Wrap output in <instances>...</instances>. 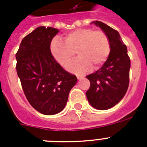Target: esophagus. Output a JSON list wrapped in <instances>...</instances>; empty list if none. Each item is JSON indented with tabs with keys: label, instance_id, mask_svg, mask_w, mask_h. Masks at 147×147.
<instances>
[{
	"label": "esophagus",
	"instance_id": "obj_1",
	"mask_svg": "<svg viewBox=\"0 0 147 147\" xmlns=\"http://www.w3.org/2000/svg\"><path fill=\"white\" fill-rule=\"evenodd\" d=\"M76 77H77L78 80H82V79H83L85 76H82V75H76Z\"/></svg>",
	"mask_w": 147,
	"mask_h": 147
}]
</instances>
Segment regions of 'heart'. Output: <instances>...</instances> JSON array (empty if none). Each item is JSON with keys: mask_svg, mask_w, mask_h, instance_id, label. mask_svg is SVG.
Returning a JSON list of instances; mask_svg holds the SVG:
<instances>
[{"mask_svg": "<svg viewBox=\"0 0 147 147\" xmlns=\"http://www.w3.org/2000/svg\"><path fill=\"white\" fill-rule=\"evenodd\" d=\"M64 41L55 38L50 49L55 60L62 67L67 65L75 56L80 57L67 66L70 71L83 74L91 67L96 69L102 65L110 51V41L105 32L93 28H82L65 34Z\"/></svg>", "mask_w": 147, "mask_h": 147, "instance_id": "1", "label": "heart"}]
</instances>
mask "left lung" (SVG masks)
Returning a JSON list of instances; mask_svg holds the SVG:
<instances>
[{
	"mask_svg": "<svg viewBox=\"0 0 147 147\" xmlns=\"http://www.w3.org/2000/svg\"><path fill=\"white\" fill-rule=\"evenodd\" d=\"M107 36L110 51L102 67L87 76L90 87L86 92L90 105L97 110H105L117 105L129 86L130 59L127 46L116 30L100 21H93Z\"/></svg>",
	"mask_w": 147,
	"mask_h": 147,
	"instance_id": "obj_1",
	"label": "left lung"
}]
</instances>
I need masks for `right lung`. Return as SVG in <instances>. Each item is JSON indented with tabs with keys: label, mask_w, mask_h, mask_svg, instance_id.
<instances>
[{
	"label": "right lung",
	"mask_w": 147,
	"mask_h": 147,
	"mask_svg": "<svg viewBox=\"0 0 147 147\" xmlns=\"http://www.w3.org/2000/svg\"><path fill=\"white\" fill-rule=\"evenodd\" d=\"M59 31L40 26L22 40L16 69L27 100L40 113L51 115L65 107L77 78L65 71L51 54V42Z\"/></svg>",
	"instance_id": "obj_1"
}]
</instances>
